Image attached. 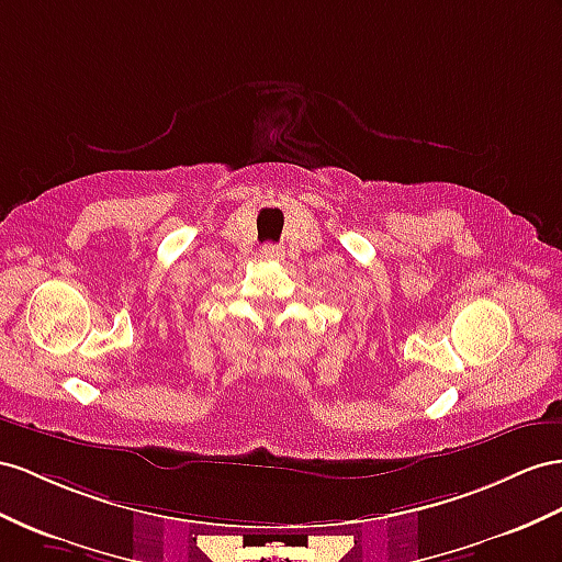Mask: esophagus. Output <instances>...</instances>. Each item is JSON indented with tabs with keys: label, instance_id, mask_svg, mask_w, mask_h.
I'll use <instances>...</instances> for the list:
<instances>
[{
	"label": "esophagus",
	"instance_id": "esophagus-1",
	"mask_svg": "<svg viewBox=\"0 0 562 562\" xmlns=\"http://www.w3.org/2000/svg\"><path fill=\"white\" fill-rule=\"evenodd\" d=\"M261 258H266V261H282V258H284V249L278 247V244H263Z\"/></svg>",
	"mask_w": 562,
	"mask_h": 562
}]
</instances>
